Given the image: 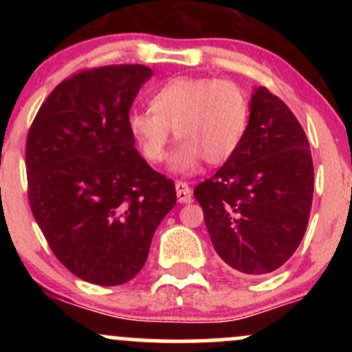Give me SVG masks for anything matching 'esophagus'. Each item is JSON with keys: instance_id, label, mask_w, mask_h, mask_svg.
<instances>
[{"instance_id": "1", "label": "esophagus", "mask_w": 352, "mask_h": 352, "mask_svg": "<svg viewBox=\"0 0 352 352\" xmlns=\"http://www.w3.org/2000/svg\"><path fill=\"white\" fill-rule=\"evenodd\" d=\"M175 188H177V200H179L180 204H188V201L192 200V190H190L187 182H177Z\"/></svg>"}]
</instances>
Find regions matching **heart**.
Segmentation results:
<instances>
[{"label":"heart","instance_id":"heart-1","mask_svg":"<svg viewBox=\"0 0 352 352\" xmlns=\"http://www.w3.org/2000/svg\"><path fill=\"white\" fill-rule=\"evenodd\" d=\"M250 100L236 82L217 78H173L157 89L151 109L132 111L127 129L148 164L167 157L172 131L182 140L170 168L195 173L204 160L221 165L232 159L243 140Z\"/></svg>","mask_w":352,"mask_h":352}]
</instances>
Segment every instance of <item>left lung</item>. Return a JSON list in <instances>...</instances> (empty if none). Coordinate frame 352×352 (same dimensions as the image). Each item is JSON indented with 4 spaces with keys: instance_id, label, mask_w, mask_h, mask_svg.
I'll return each mask as SVG.
<instances>
[{
    "instance_id": "obj_1",
    "label": "left lung",
    "mask_w": 352,
    "mask_h": 352,
    "mask_svg": "<svg viewBox=\"0 0 352 352\" xmlns=\"http://www.w3.org/2000/svg\"><path fill=\"white\" fill-rule=\"evenodd\" d=\"M314 168L301 124L266 87L254 89L245 137L193 195L218 256L238 273H272L308 227Z\"/></svg>"
}]
</instances>
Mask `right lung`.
<instances>
[{"label":"right lung","instance_id":"right-lung-1","mask_svg":"<svg viewBox=\"0 0 352 352\" xmlns=\"http://www.w3.org/2000/svg\"><path fill=\"white\" fill-rule=\"evenodd\" d=\"M152 69L117 64L56 86L26 140L28 199L58 260L100 286L131 281L175 207L173 180L135 148L127 117Z\"/></svg>","mask_w":352,"mask_h":352}]
</instances>
